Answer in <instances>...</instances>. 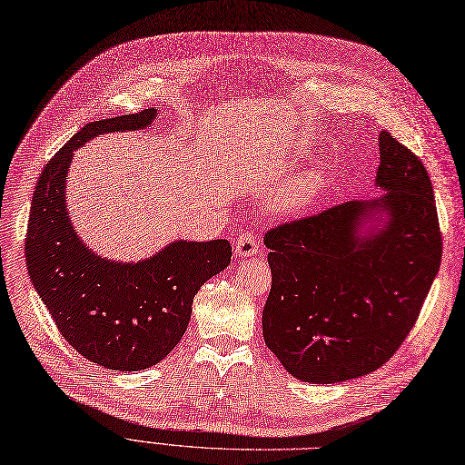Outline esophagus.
<instances>
[{"label":"esophagus","mask_w":465,"mask_h":465,"mask_svg":"<svg viewBox=\"0 0 465 465\" xmlns=\"http://www.w3.org/2000/svg\"><path fill=\"white\" fill-rule=\"evenodd\" d=\"M259 251H261L259 237L249 233V232L237 235V239H235V256H239V259H247V256H254Z\"/></svg>","instance_id":"obj_1"}]
</instances>
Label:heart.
<instances>
[{
	"label": "heart",
	"instance_id": "1",
	"mask_svg": "<svg viewBox=\"0 0 465 465\" xmlns=\"http://www.w3.org/2000/svg\"><path fill=\"white\" fill-rule=\"evenodd\" d=\"M306 199V189H295V192L285 193L282 199L276 201V211L278 213H293Z\"/></svg>",
	"mask_w": 465,
	"mask_h": 465
}]
</instances>
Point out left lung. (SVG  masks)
I'll return each instance as SVG.
<instances>
[{
	"instance_id": "8db88e82",
	"label": "left lung",
	"mask_w": 465,
	"mask_h": 465,
	"mask_svg": "<svg viewBox=\"0 0 465 465\" xmlns=\"http://www.w3.org/2000/svg\"><path fill=\"white\" fill-rule=\"evenodd\" d=\"M377 187L291 220L264 235L272 289L262 312L268 349L306 383H339L381 368L420 316L442 237L433 185L418 154L380 134ZM371 219L380 231L362 236Z\"/></svg>"
}]
</instances>
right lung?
<instances>
[{
  "mask_svg": "<svg viewBox=\"0 0 465 465\" xmlns=\"http://www.w3.org/2000/svg\"><path fill=\"white\" fill-rule=\"evenodd\" d=\"M157 109L85 124L51 159L32 195L26 266L57 330L78 354L107 370H145L174 349L201 285L232 261L228 239L172 242L140 262L101 259L68 218L64 187L73 153L107 132L143 130Z\"/></svg>",
  "mask_w": 465,
  "mask_h": 465,
  "instance_id": "right-lung-1",
  "label": "right lung"
}]
</instances>
